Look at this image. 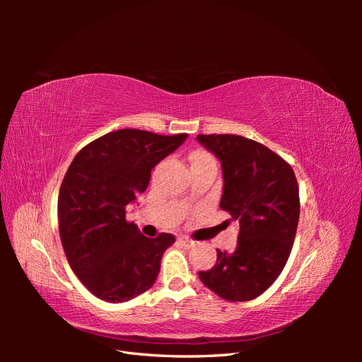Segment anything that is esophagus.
<instances>
[{
    "mask_svg": "<svg viewBox=\"0 0 362 362\" xmlns=\"http://www.w3.org/2000/svg\"><path fill=\"white\" fill-rule=\"evenodd\" d=\"M178 242H180L184 247H193V246L196 245L194 240H192V238H189V237H180Z\"/></svg>",
    "mask_w": 362,
    "mask_h": 362,
    "instance_id": "1",
    "label": "esophagus"
}]
</instances>
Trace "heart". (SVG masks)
Wrapping results in <instances>:
<instances>
[{
    "label": "heart",
    "instance_id": "b5f03b06",
    "mask_svg": "<svg viewBox=\"0 0 362 362\" xmlns=\"http://www.w3.org/2000/svg\"><path fill=\"white\" fill-rule=\"evenodd\" d=\"M201 160H214L208 152H204V151H194L193 154L190 156V161L194 163V161H201Z\"/></svg>",
    "mask_w": 362,
    "mask_h": 362
}]
</instances>
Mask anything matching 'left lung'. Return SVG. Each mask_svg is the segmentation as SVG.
I'll return each mask as SVG.
<instances>
[{
    "label": "left lung",
    "mask_w": 362,
    "mask_h": 362,
    "mask_svg": "<svg viewBox=\"0 0 362 362\" xmlns=\"http://www.w3.org/2000/svg\"><path fill=\"white\" fill-rule=\"evenodd\" d=\"M198 141L222 161L221 208L240 222L237 247L217 250L216 264L199 278L226 300H252L287 264L300 213L298 180L286 160L255 140L198 134Z\"/></svg>",
    "instance_id": "obj_1"
}]
</instances>
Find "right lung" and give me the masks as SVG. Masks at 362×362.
I'll list each match as a JSON object with an SVG mask.
<instances>
[{
	"mask_svg": "<svg viewBox=\"0 0 362 362\" xmlns=\"http://www.w3.org/2000/svg\"><path fill=\"white\" fill-rule=\"evenodd\" d=\"M185 137L112 131L86 145L68 168L57 205L62 245L71 269L98 299L127 302L154 286L163 252L175 237H145L127 221V205L146 190L152 168Z\"/></svg>",
	"mask_w": 362,
	"mask_h": 362,
	"instance_id": "right-lung-1",
	"label": "right lung"
}]
</instances>
